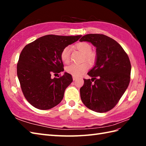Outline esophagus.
Listing matches in <instances>:
<instances>
[{"mask_svg":"<svg viewBox=\"0 0 146 146\" xmlns=\"http://www.w3.org/2000/svg\"><path fill=\"white\" fill-rule=\"evenodd\" d=\"M77 79V77L75 76H73V80L75 81V80H76Z\"/></svg>","mask_w":146,"mask_h":146,"instance_id":"34e87169","label":"esophagus"}]
</instances>
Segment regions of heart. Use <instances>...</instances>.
Returning <instances> with one entry per match:
<instances>
[{
    "instance_id": "b5f03b06",
    "label": "heart",
    "mask_w": 146,
    "mask_h": 146,
    "mask_svg": "<svg viewBox=\"0 0 146 146\" xmlns=\"http://www.w3.org/2000/svg\"><path fill=\"white\" fill-rule=\"evenodd\" d=\"M76 48L85 54V59L90 64H93L95 61L96 56L94 52H91L92 46L88 43L85 42H78L75 45ZM70 48L65 47L61 52V59L64 63H68L70 61ZM89 68V65L87 63L81 64H71L66 68V71L71 75L75 76H79L83 75Z\"/></svg>"
}]
</instances>
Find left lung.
<instances>
[{
  "label": "left lung",
  "instance_id": "1",
  "mask_svg": "<svg viewBox=\"0 0 146 146\" xmlns=\"http://www.w3.org/2000/svg\"><path fill=\"white\" fill-rule=\"evenodd\" d=\"M80 41L91 42L96 48L95 65L88 73L92 78L83 79L80 97L89 109L106 112L115 106L128 87L131 71L129 56L119 43L104 35L88 34Z\"/></svg>",
  "mask_w": 146,
  "mask_h": 146
}]
</instances>
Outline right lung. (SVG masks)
<instances>
[{
	"mask_svg": "<svg viewBox=\"0 0 146 146\" xmlns=\"http://www.w3.org/2000/svg\"><path fill=\"white\" fill-rule=\"evenodd\" d=\"M81 37L46 35L26 45L21 51L17 77L24 97L33 107L48 110L63 100L65 90L73 82L72 76L66 72L58 78H52L51 75L64 71L62 50Z\"/></svg>",
	"mask_w": 146,
	"mask_h": 146,
	"instance_id": "1",
	"label": "right lung"
}]
</instances>
